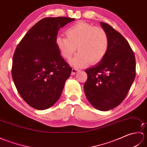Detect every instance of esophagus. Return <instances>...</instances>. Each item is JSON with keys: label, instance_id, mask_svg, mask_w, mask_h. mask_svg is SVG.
Returning <instances> with one entry per match:
<instances>
[{"label": "esophagus", "instance_id": "1", "mask_svg": "<svg viewBox=\"0 0 147 147\" xmlns=\"http://www.w3.org/2000/svg\"><path fill=\"white\" fill-rule=\"evenodd\" d=\"M78 69L77 68H73L72 69V71H71V73L73 75H74V74H75L76 73H78Z\"/></svg>", "mask_w": 147, "mask_h": 147}]
</instances>
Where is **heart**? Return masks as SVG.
Masks as SVG:
<instances>
[{
	"mask_svg": "<svg viewBox=\"0 0 147 147\" xmlns=\"http://www.w3.org/2000/svg\"><path fill=\"white\" fill-rule=\"evenodd\" d=\"M67 37L59 35L55 39L56 46L61 55L67 60L79 52L71 61L75 67L94 65L100 62L107 54L109 36L104 29L84 21H78L65 31Z\"/></svg>",
	"mask_w": 147,
	"mask_h": 147,
	"instance_id": "1",
	"label": "heart"
}]
</instances>
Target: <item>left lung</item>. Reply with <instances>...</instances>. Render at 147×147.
Here are the masks:
<instances>
[{
	"mask_svg": "<svg viewBox=\"0 0 147 147\" xmlns=\"http://www.w3.org/2000/svg\"><path fill=\"white\" fill-rule=\"evenodd\" d=\"M100 25L109 36L107 54L95 66L85 70L84 91L95 109L107 111L117 107L128 93L136 76L134 52L121 34L109 24Z\"/></svg>",
	"mask_w": 147,
	"mask_h": 147,
	"instance_id": "left-lung-1",
	"label": "left lung"
}]
</instances>
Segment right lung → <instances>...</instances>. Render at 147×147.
<instances>
[{"label":"right lung","instance_id":"add662e5","mask_svg":"<svg viewBox=\"0 0 147 147\" xmlns=\"http://www.w3.org/2000/svg\"><path fill=\"white\" fill-rule=\"evenodd\" d=\"M75 19L45 18L32 26L18 45L12 77L20 95L38 110L51 107L62 94L72 68L55 44L59 30Z\"/></svg>","mask_w":147,"mask_h":147}]
</instances>
